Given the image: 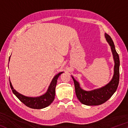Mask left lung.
Wrapping results in <instances>:
<instances>
[{"label":"left lung","instance_id":"obj_1","mask_svg":"<svg viewBox=\"0 0 128 128\" xmlns=\"http://www.w3.org/2000/svg\"><path fill=\"white\" fill-rule=\"evenodd\" d=\"M105 36L111 46L114 56V76L111 81L107 85L99 89L92 90L90 92H86L82 90L80 87L78 82L76 81L72 77L74 84L76 94L80 102L84 104L87 106H98L105 103L112 96L118 87L120 78L119 56L116 51L114 42L111 36L106 33H105Z\"/></svg>","mask_w":128,"mask_h":128}]
</instances>
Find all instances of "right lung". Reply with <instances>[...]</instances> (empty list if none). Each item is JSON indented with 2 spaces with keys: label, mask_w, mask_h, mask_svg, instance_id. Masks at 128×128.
Wrapping results in <instances>:
<instances>
[{
  "label": "right lung",
  "mask_w": 128,
  "mask_h": 128,
  "mask_svg": "<svg viewBox=\"0 0 128 128\" xmlns=\"http://www.w3.org/2000/svg\"><path fill=\"white\" fill-rule=\"evenodd\" d=\"M9 59V61H10ZM63 72L59 73L54 77L53 80L49 86V88L47 90V92L44 95L40 97H36V98H31V97H27L21 95L20 93L17 92L14 88H13L12 84L10 81V86L14 94L16 95L17 98L20 100L21 102L23 103L27 107L33 108V109H42L48 106L54 100L55 96V88L57 84V80L60 74Z\"/></svg>",
  "instance_id": "add662e5"
}]
</instances>
